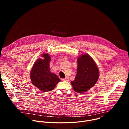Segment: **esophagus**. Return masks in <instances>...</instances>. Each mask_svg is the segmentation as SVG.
I'll return each mask as SVG.
<instances>
[{
  "label": "esophagus",
  "mask_w": 129,
  "mask_h": 129,
  "mask_svg": "<svg viewBox=\"0 0 129 129\" xmlns=\"http://www.w3.org/2000/svg\"><path fill=\"white\" fill-rule=\"evenodd\" d=\"M62 80L63 81H69V78L68 77H67L65 79H62Z\"/></svg>",
  "instance_id": "34e87169"
}]
</instances>
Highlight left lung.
I'll list each match as a JSON object with an SVG mask.
<instances>
[{
  "instance_id": "1",
  "label": "left lung",
  "mask_w": 129,
  "mask_h": 129,
  "mask_svg": "<svg viewBox=\"0 0 129 129\" xmlns=\"http://www.w3.org/2000/svg\"><path fill=\"white\" fill-rule=\"evenodd\" d=\"M99 78V70L94 60L88 54L78 59L77 73L75 80L71 81L74 91L82 93L94 86Z\"/></svg>"
}]
</instances>
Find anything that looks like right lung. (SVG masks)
Instances as JSON below:
<instances>
[{"mask_svg": "<svg viewBox=\"0 0 129 129\" xmlns=\"http://www.w3.org/2000/svg\"><path fill=\"white\" fill-rule=\"evenodd\" d=\"M44 59H39L31 70L30 79L32 84L43 92L50 91L61 80L54 73L50 72V57L47 53L42 55Z\"/></svg>", "mask_w": 129, "mask_h": 129, "instance_id": "right-lung-1", "label": "right lung"}]
</instances>
